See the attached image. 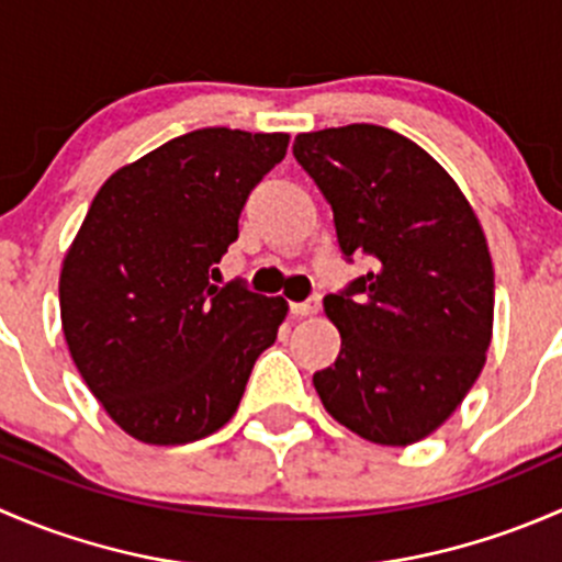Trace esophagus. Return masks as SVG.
Returning <instances> with one entry per match:
<instances>
[{"instance_id":"34e87169","label":"esophagus","mask_w":562,"mask_h":562,"mask_svg":"<svg viewBox=\"0 0 562 562\" xmlns=\"http://www.w3.org/2000/svg\"><path fill=\"white\" fill-rule=\"evenodd\" d=\"M317 310H321V296H310L307 302H291V313L296 315V317H310V315H315Z\"/></svg>"}]
</instances>
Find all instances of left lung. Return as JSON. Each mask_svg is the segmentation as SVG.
Masks as SVG:
<instances>
[{"label": "left lung", "mask_w": 562, "mask_h": 562, "mask_svg": "<svg viewBox=\"0 0 562 562\" xmlns=\"http://www.w3.org/2000/svg\"><path fill=\"white\" fill-rule=\"evenodd\" d=\"M293 155L331 203L345 258H372L323 299L342 348L315 372L317 396L370 443H418L462 405L492 342L495 271L479 217L443 166L389 127L302 133Z\"/></svg>", "instance_id": "obj_1"}]
</instances>
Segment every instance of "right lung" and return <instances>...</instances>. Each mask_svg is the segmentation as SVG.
Wrapping results in <instances>:
<instances>
[{
	"label": "right lung",
	"instance_id": "right-lung-1",
	"mask_svg": "<svg viewBox=\"0 0 562 562\" xmlns=\"http://www.w3.org/2000/svg\"><path fill=\"white\" fill-rule=\"evenodd\" d=\"M288 133L206 127L108 176L65 255L61 331L83 383L130 438L181 446L234 418L282 296L214 285L255 184Z\"/></svg>",
	"mask_w": 562,
	"mask_h": 562
}]
</instances>
